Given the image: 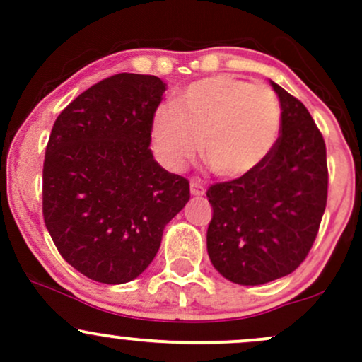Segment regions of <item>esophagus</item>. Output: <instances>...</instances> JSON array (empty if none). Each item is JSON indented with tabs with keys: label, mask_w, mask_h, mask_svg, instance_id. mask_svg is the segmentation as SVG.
<instances>
[{
	"label": "esophagus",
	"mask_w": 362,
	"mask_h": 362,
	"mask_svg": "<svg viewBox=\"0 0 362 362\" xmlns=\"http://www.w3.org/2000/svg\"><path fill=\"white\" fill-rule=\"evenodd\" d=\"M191 194L199 198V196L204 194V187L199 180H191Z\"/></svg>",
	"instance_id": "esophagus-1"
}]
</instances>
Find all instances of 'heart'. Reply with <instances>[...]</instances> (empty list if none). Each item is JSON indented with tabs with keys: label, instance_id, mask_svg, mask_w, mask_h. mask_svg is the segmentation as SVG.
Returning a JSON list of instances; mask_svg holds the SVG:
<instances>
[{
	"label": "heart",
	"instance_id": "heart-1",
	"mask_svg": "<svg viewBox=\"0 0 362 362\" xmlns=\"http://www.w3.org/2000/svg\"><path fill=\"white\" fill-rule=\"evenodd\" d=\"M282 107L269 87L217 75L185 87L175 105H163L152 119V140L160 160L182 170L199 151L222 178L257 170L275 148Z\"/></svg>",
	"mask_w": 362,
	"mask_h": 362
}]
</instances>
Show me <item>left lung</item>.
Wrapping results in <instances>:
<instances>
[{
  "label": "left lung",
  "instance_id": "left-lung-1",
  "mask_svg": "<svg viewBox=\"0 0 362 362\" xmlns=\"http://www.w3.org/2000/svg\"><path fill=\"white\" fill-rule=\"evenodd\" d=\"M282 134L255 171L208 189L206 250L229 282L261 286L293 273L315 242L327 202L326 144L305 105L275 82Z\"/></svg>",
  "mask_w": 362,
  "mask_h": 362
}]
</instances>
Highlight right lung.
Returning <instances> with one entry per match:
<instances>
[{
  "label": "right lung",
  "mask_w": 362,
  "mask_h": 362,
  "mask_svg": "<svg viewBox=\"0 0 362 362\" xmlns=\"http://www.w3.org/2000/svg\"><path fill=\"white\" fill-rule=\"evenodd\" d=\"M166 83L119 73L83 90L56 119L43 163V221L64 261L87 279L126 284L158 254L189 182L151 151Z\"/></svg>",
  "instance_id": "add662e5"
}]
</instances>
